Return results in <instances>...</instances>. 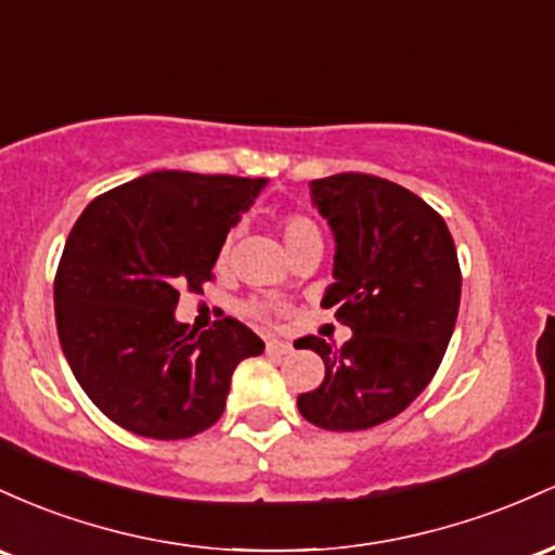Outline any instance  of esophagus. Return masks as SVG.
Instances as JSON below:
<instances>
[{"mask_svg":"<svg viewBox=\"0 0 555 555\" xmlns=\"http://www.w3.org/2000/svg\"><path fill=\"white\" fill-rule=\"evenodd\" d=\"M264 348H267V353H280V357H285V353L294 351V346L285 344V340H278V338H267Z\"/></svg>","mask_w":555,"mask_h":555,"instance_id":"34e87169","label":"esophagus"}]
</instances>
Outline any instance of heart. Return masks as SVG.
<instances>
[{"label":"heart","instance_id":"obj_1","mask_svg":"<svg viewBox=\"0 0 555 555\" xmlns=\"http://www.w3.org/2000/svg\"><path fill=\"white\" fill-rule=\"evenodd\" d=\"M280 233H283L285 238V246H288V251L294 254L296 248L307 246V244H317V241H322L320 235V228H317V222L311 220L307 215H285L280 217ZM235 235H238V230H230L225 235V241L220 244V251H217V264L225 267L230 257H233V244H235ZM244 311L251 317H259V320H264V317H270V309H267L264 301H257V298H251V301L244 304Z\"/></svg>","mask_w":555,"mask_h":555}]
</instances>
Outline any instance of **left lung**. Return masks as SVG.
<instances>
[{
	"instance_id": "1",
	"label": "left lung",
	"mask_w": 555,
	"mask_h": 555,
	"mask_svg": "<svg viewBox=\"0 0 555 555\" xmlns=\"http://www.w3.org/2000/svg\"><path fill=\"white\" fill-rule=\"evenodd\" d=\"M311 202L335 235L322 307L353 330L333 348L301 338L325 361V379L298 396L311 425L351 433L401 414L438 372L456 327L462 270L443 217L403 185L340 172L311 180Z\"/></svg>"
}]
</instances>
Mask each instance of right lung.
<instances>
[{"label":"right lung","mask_w":555,"mask_h":555,"mask_svg":"<svg viewBox=\"0 0 555 555\" xmlns=\"http://www.w3.org/2000/svg\"><path fill=\"white\" fill-rule=\"evenodd\" d=\"M264 178L159 170L96 196L67 235L54 317L73 375L128 433L180 440L225 412L238 361L264 344L225 317L194 333L176 320L180 288L202 294L217 251Z\"/></svg>","instance_id":"add662e5"}]
</instances>
